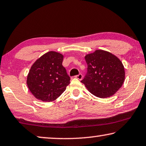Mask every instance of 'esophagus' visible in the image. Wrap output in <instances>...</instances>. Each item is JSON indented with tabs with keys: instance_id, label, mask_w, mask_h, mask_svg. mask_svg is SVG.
Here are the masks:
<instances>
[{
	"instance_id": "esophagus-1",
	"label": "esophagus",
	"mask_w": 146,
	"mask_h": 146,
	"mask_svg": "<svg viewBox=\"0 0 146 146\" xmlns=\"http://www.w3.org/2000/svg\"><path fill=\"white\" fill-rule=\"evenodd\" d=\"M75 77L77 78H78V80H82V77H83V76H82V75L81 73H80V74H78V75L75 76Z\"/></svg>"
}]
</instances>
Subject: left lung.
Listing matches in <instances>:
<instances>
[{
    "instance_id": "8db88e82",
    "label": "left lung",
    "mask_w": 146,
    "mask_h": 146,
    "mask_svg": "<svg viewBox=\"0 0 146 146\" xmlns=\"http://www.w3.org/2000/svg\"><path fill=\"white\" fill-rule=\"evenodd\" d=\"M88 73L81 82L94 96L107 98L114 96L123 85L125 73L121 60L114 54L98 49L84 56Z\"/></svg>"
}]
</instances>
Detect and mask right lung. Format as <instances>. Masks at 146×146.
I'll return each mask as SVG.
<instances>
[{
    "mask_svg": "<svg viewBox=\"0 0 146 146\" xmlns=\"http://www.w3.org/2000/svg\"><path fill=\"white\" fill-rule=\"evenodd\" d=\"M61 53L49 51L37 59L27 75V84L40 101L51 102L59 98L70 83V77L62 66Z\"/></svg>",
    "mask_w": 146,
    "mask_h": 146,
    "instance_id": "add662e5",
    "label": "right lung"
}]
</instances>
